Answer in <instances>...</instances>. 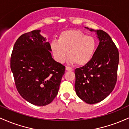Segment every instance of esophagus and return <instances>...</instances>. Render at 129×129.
Listing matches in <instances>:
<instances>
[{"mask_svg":"<svg viewBox=\"0 0 129 129\" xmlns=\"http://www.w3.org/2000/svg\"><path fill=\"white\" fill-rule=\"evenodd\" d=\"M66 70H67V71H72L73 70L72 68L70 67H66Z\"/></svg>","mask_w":129,"mask_h":129,"instance_id":"34e87169","label":"esophagus"}]
</instances>
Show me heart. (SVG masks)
Returning <instances> with one entry per match:
<instances>
[{
  "instance_id": "b5f03b06",
  "label": "heart",
  "mask_w": 129,
  "mask_h": 129,
  "mask_svg": "<svg viewBox=\"0 0 129 129\" xmlns=\"http://www.w3.org/2000/svg\"><path fill=\"white\" fill-rule=\"evenodd\" d=\"M51 51L57 62L63 63L68 57L78 66L90 61L96 47V41L79 30H67L62 33L59 40L51 42Z\"/></svg>"
}]
</instances>
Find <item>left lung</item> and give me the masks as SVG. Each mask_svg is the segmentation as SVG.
<instances>
[{"label":"left lung","instance_id":"left-lung-1","mask_svg":"<svg viewBox=\"0 0 129 129\" xmlns=\"http://www.w3.org/2000/svg\"><path fill=\"white\" fill-rule=\"evenodd\" d=\"M89 30L96 32L100 43L90 61L75 70V88L80 99L93 104L104 100L115 88L119 59L118 48L107 33Z\"/></svg>","mask_w":129,"mask_h":129}]
</instances>
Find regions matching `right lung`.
Wrapping results in <instances>:
<instances>
[{"instance_id": "add662e5", "label": "right lung", "mask_w": 129, "mask_h": 129, "mask_svg": "<svg viewBox=\"0 0 129 129\" xmlns=\"http://www.w3.org/2000/svg\"><path fill=\"white\" fill-rule=\"evenodd\" d=\"M40 32L33 30L17 39L10 66L20 96L32 104L44 106L57 94L66 67L53 59L50 43Z\"/></svg>"}]
</instances>
